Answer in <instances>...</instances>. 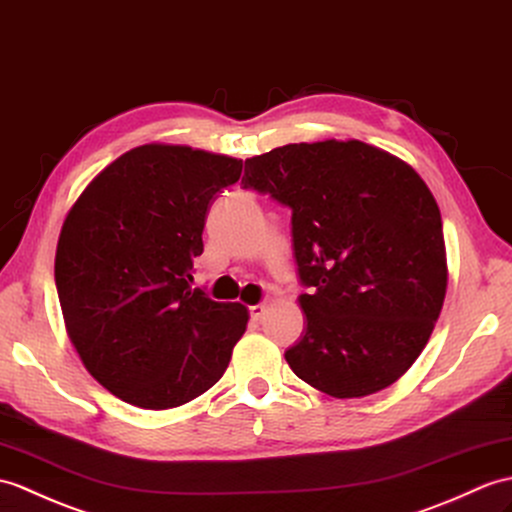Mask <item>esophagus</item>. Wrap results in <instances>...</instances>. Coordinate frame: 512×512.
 <instances>
[{
    "instance_id": "esophagus-1",
    "label": "esophagus",
    "mask_w": 512,
    "mask_h": 512,
    "mask_svg": "<svg viewBox=\"0 0 512 512\" xmlns=\"http://www.w3.org/2000/svg\"><path fill=\"white\" fill-rule=\"evenodd\" d=\"M248 312H251L253 320H261L266 314V305H251V307H248Z\"/></svg>"
}]
</instances>
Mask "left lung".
Listing matches in <instances>:
<instances>
[{"instance_id": "left-lung-1", "label": "left lung", "mask_w": 512, "mask_h": 512, "mask_svg": "<svg viewBox=\"0 0 512 512\" xmlns=\"http://www.w3.org/2000/svg\"><path fill=\"white\" fill-rule=\"evenodd\" d=\"M244 187L292 209L305 334L296 377L336 399L375 395L430 340L447 292L441 209L406 161L358 139L246 159Z\"/></svg>"}]
</instances>
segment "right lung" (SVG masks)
I'll return each mask as SVG.
<instances>
[{"label":"right lung","instance_id":"obj_1","mask_svg":"<svg viewBox=\"0 0 512 512\" xmlns=\"http://www.w3.org/2000/svg\"><path fill=\"white\" fill-rule=\"evenodd\" d=\"M242 161L146 144L124 152L71 205L54 279L67 336L115 397L170 410L227 371L248 310L192 288L211 198L240 181Z\"/></svg>","mask_w":512,"mask_h":512}]
</instances>
